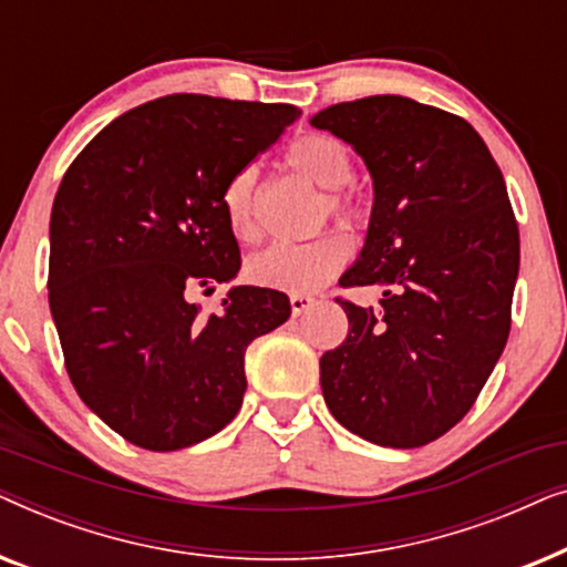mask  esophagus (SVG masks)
<instances>
[{"instance_id": "1", "label": "esophagus", "mask_w": 567, "mask_h": 567, "mask_svg": "<svg viewBox=\"0 0 567 567\" xmlns=\"http://www.w3.org/2000/svg\"><path fill=\"white\" fill-rule=\"evenodd\" d=\"M289 305H291V315H293V317H299V315H305L307 309L315 305V299H312V297H307V293H291V297H289Z\"/></svg>"}]
</instances>
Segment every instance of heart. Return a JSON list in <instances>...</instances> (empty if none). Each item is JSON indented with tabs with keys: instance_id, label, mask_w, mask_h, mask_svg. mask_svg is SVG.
Masks as SVG:
<instances>
[{
	"instance_id": "b5f03b06",
	"label": "heart",
	"mask_w": 567,
	"mask_h": 567,
	"mask_svg": "<svg viewBox=\"0 0 567 567\" xmlns=\"http://www.w3.org/2000/svg\"><path fill=\"white\" fill-rule=\"evenodd\" d=\"M291 169L324 190L322 216L328 214L340 227L351 229L361 221V204L346 188L353 177L351 154L338 138L328 134H307L289 146ZM258 165H245L229 177L221 193L224 219L231 235L243 243L260 237L258 221ZM348 260V243L338 231H328L309 243H276L247 262L250 281L286 293H312L322 289Z\"/></svg>"
}]
</instances>
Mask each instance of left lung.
I'll return each instance as SVG.
<instances>
[{
    "label": "left lung",
    "instance_id": "obj_1",
    "mask_svg": "<svg viewBox=\"0 0 567 567\" xmlns=\"http://www.w3.org/2000/svg\"><path fill=\"white\" fill-rule=\"evenodd\" d=\"M371 175L367 239L340 286L382 289L379 309L340 301L348 338L320 359L340 425L415 449L462 421L506 348L518 227L506 181L460 115L371 95L309 118Z\"/></svg>",
    "mask_w": 567,
    "mask_h": 567
}]
</instances>
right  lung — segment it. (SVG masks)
Listing matches in <instances>:
<instances>
[{
  "mask_svg": "<svg viewBox=\"0 0 567 567\" xmlns=\"http://www.w3.org/2000/svg\"><path fill=\"white\" fill-rule=\"evenodd\" d=\"M301 115L286 103L167 95L123 113L66 169L51 208L49 305L76 394L150 452L219 433L247 390L245 351L289 297L231 286L219 315L185 299L229 284V177Z\"/></svg>",
  "mask_w": 567,
  "mask_h": 567,
  "instance_id": "obj_1",
  "label": "right lung"
}]
</instances>
